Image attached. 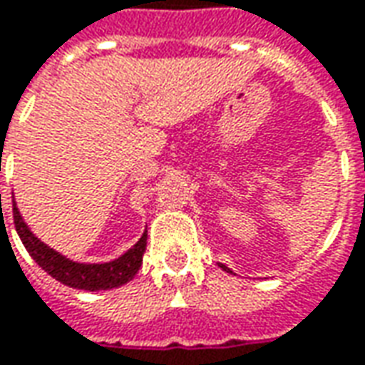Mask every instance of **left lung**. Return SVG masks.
Wrapping results in <instances>:
<instances>
[{
  "label": "left lung",
  "instance_id": "1",
  "mask_svg": "<svg viewBox=\"0 0 365 365\" xmlns=\"http://www.w3.org/2000/svg\"><path fill=\"white\" fill-rule=\"evenodd\" d=\"M221 269H225V271H227V273H231V269H229V267H225V265H222V263H221Z\"/></svg>",
  "mask_w": 365,
  "mask_h": 365
}]
</instances>
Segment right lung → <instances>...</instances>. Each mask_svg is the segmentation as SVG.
<instances>
[{
  "mask_svg": "<svg viewBox=\"0 0 365 365\" xmlns=\"http://www.w3.org/2000/svg\"><path fill=\"white\" fill-rule=\"evenodd\" d=\"M14 225H16V231L24 247L28 249L29 255L34 257V261L53 279H58L68 287H74V289L100 291L120 287V285L128 283L143 265V255L146 251V233L140 237V241L132 247L130 251H126L118 259H114L110 263L86 265V263H74V261L66 259L48 245H43L40 239H36L26 227V222L21 221L16 205H14Z\"/></svg>",
  "mask_w": 365,
  "mask_h": 365,
  "instance_id": "obj_1",
  "label": "right lung"
}]
</instances>
